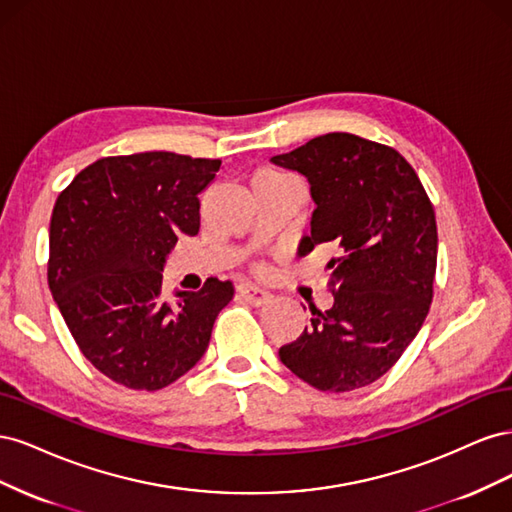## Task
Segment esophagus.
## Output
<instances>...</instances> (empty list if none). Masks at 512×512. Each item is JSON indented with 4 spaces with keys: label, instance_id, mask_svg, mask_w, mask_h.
Wrapping results in <instances>:
<instances>
[{
    "label": "esophagus",
    "instance_id": "1",
    "mask_svg": "<svg viewBox=\"0 0 512 512\" xmlns=\"http://www.w3.org/2000/svg\"><path fill=\"white\" fill-rule=\"evenodd\" d=\"M237 292H239L241 299H245L247 303L256 305V307L267 305V303L271 301V294H269L267 290H262V288L252 286V284H239V286H237Z\"/></svg>",
    "mask_w": 512,
    "mask_h": 512
}]
</instances>
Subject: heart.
Here are the masks:
<instances>
[{"label": "heart", "instance_id": "obj_1", "mask_svg": "<svg viewBox=\"0 0 512 512\" xmlns=\"http://www.w3.org/2000/svg\"><path fill=\"white\" fill-rule=\"evenodd\" d=\"M286 177H288V175L277 173V170L262 168V170H258V173L252 177V183H273V181H280V179H286Z\"/></svg>", "mask_w": 512, "mask_h": 512}]
</instances>
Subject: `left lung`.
<instances>
[{"label": "left lung", "mask_w": 512, "mask_h": 512, "mask_svg": "<svg viewBox=\"0 0 512 512\" xmlns=\"http://www.w3.org/2000/svg\"><path fill=\"white\" fill-rule=\"evenodd\" d=\"M273 164L299 170L316 203L301 254L329 243L333 307L280 348L318 391L346 393L382 378L421 331L433 299L438 226L431 200L399 151L331 132Z\"/></svg>", "instance_id": "left-lung-1"}]
</instances>
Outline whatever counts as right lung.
<instances>
[{"label": "right lung", "instance_id": "obj_1", "mask_svg": "<svg viewBox=\"0 0 512 512\" xmlns=\"http://www.w3.org/2000/svg\"><path fill=\"white\" fill-rule=\"evenodd\" d=\"M220 164L170 151L102 158L57 196L53 299L85 359L128 389L158 391L190 371L235 294L218 277L173 299L162 288L168 252L198 235V194Z\"/></svg>", "mask_w": 512, "mask_h": 512}]
</instances>
